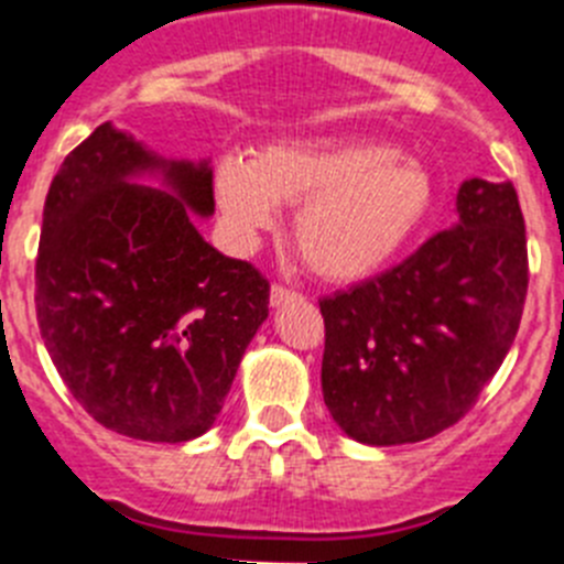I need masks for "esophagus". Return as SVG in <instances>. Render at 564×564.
<instances>
[{"label": "esophagus", "mask_w": 564, "mask_h": 564, "mask_svg": "<svg viewBox=\"0 0 564 564\" xmlns=\"http://www.w3.org/2000/svg\"><path fill=\"white\" fill-rule=\"evenodd\" d=\"M291 299H296V293L288 291L285 285H273V288H271V307L285 305V302H291Z\"/></svg>", "instance_id": "1"}]
</instances>
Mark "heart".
I'll list each match as a JSON object with an SVG mask.
<instances>
[{"mask_svg": "<svg viewBox=\"0 0 564 564\" xmlns=\"http://www.w3.org/2000/svg\"><path fill=\"white\" fill-rule=\"evenodd\" d=\"M217 206L251 246L299 206L293 239L313 273L358 282L387 268L430 223L437 188L430 169L378 141H279L253 161L226 154L214 169Z\"/></svg>", "mask_w": 564, "mask_h": 564, "instance_id": "obj_1", "label": "heart"}]
</instances>
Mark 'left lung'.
I'll list each match as a JSON object with an SVG mask.
<instances>
[{"label": "left lung", "mask_w": 564, "mask_h": 564, "mask_svg": "<svg viewBox=\"0 0 564 564\" xmlns=\"http://www.w3.org/2000/svg\"><path fill=\"white\" fill-rule=\"evenodd\" d=\"M525 293L517 188L471 177L457 192L449 231L318 302L322 392L333 421L370 446L417 443L455 426L511 350Z\"/></svg>", "instance_id": "1"}]
</instances>
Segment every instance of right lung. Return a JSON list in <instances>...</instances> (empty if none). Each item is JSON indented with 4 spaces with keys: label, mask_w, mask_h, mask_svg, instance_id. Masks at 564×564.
Segmentation results:
<instances>
[{
    "label": "right lung",
    "mask_w": 564,
    "mask_h": 564,
    "mask_svg": "<svg viewBox=\"0 0 564 564\" xmlns=\"http://www.w3.org/2000/svg\"><path fill=\"white\" fill-rule=\"evenodd\" d=\"M194 214H214L208 163L163 161L112 123L64 158L44 200V347L84 410L134 441L212 430L268 318V279L208 246Z\"/></svg>",
    "instance_id": "obj_1"
}]
</instances>
